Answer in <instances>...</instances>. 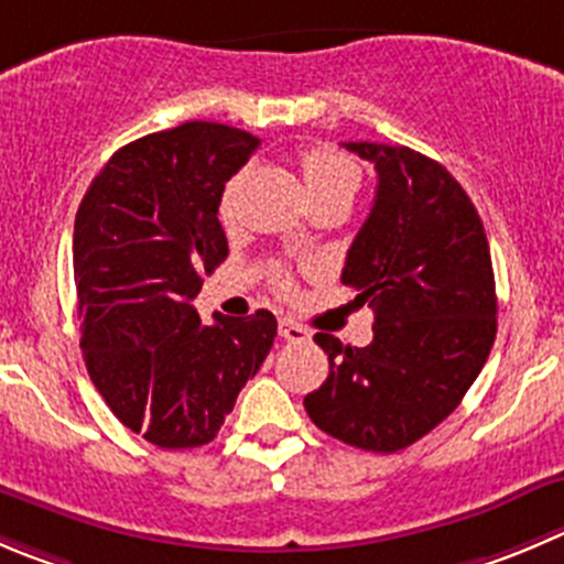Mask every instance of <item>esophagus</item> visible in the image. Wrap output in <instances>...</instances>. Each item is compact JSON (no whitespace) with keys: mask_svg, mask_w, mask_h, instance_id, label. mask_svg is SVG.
I'll return each mask as SVG.
<instances>
[{"mask_svg":"<svg viewBox=\"0 0 564 564\" xmlns=\"http://www.w3.org/2000/svg\"><path fill=\"white\" fill-rule=\"evenodd\" d=\"M278 333H281V338H286V341H294V344H308L311 341V330H305V327L297 325L294 319L278 322Z\"/></svg>","mask_w":564,"mask_h":564,"instance_id":"obj_1","label":"esophagus"}]
</instances>
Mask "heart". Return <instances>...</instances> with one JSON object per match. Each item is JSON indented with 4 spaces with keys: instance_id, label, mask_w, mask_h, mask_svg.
I'll use <instances>...</instances> for the list:
<instances>
[{
    "instance_id": "1",
    "label": "heart",
    "mask_w": 564,
    "mask_h": 564,
    "mask_svg": "<svg viewBox=\"0 0 564 564\" xmlns=\"http://www.w3.org/2000/svg\"><path fill=\"white\" fill-rule=\"evenodd\" d=\"M300 173H303L305 193H308V200L319 198V195L327 193H349L355 195V187H358V171H355L352 162L347 156H341L338 151L330 149H308L300 154ZM278 289H289L292 281H289L286 272H275Z\"/></svg>"
}]
</instances>
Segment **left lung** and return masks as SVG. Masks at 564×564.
Listing matches in <instances>:
<instances>
[{"mask_svg": "<svg viewBox=\"0 0 564 564\" xmlns=\"http://www.w3.org/2000/svg\"><path fill=\"white\" fill-rule=\"evenodd\" d=\"M377 171L369 217L341 283L375 308V338L349 347L316 333L330 375L305 397L322 433L366 452L404 449L460 404L496 338L485 226L444 165L404 145L344 143Z\"/></svg>", "mask_w": 564, "mask_h": 564, "instance_id": "8db88e82", "label": "left lung"}]
</instances>
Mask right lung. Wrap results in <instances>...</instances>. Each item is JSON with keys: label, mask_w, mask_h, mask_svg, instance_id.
<instances>
[{"label": "right lung", "mask_w": 564, "mask_h": 564, "mask_svg": "<svg viewBox=\"0 0 564 564\" xmlns=\"http://www.w3.org/2000/svg\"><path fill=\"white\" fill-rule=\"evenodd\" d=\"M259 137L206 120L109 156L74 223V283L87 375L123 427L160 449L215 441L278 336L270 311L215 314L193 300L228 256L226 182Z\"/></svg>", "instance_id": "obj_1"}]
</instances>
